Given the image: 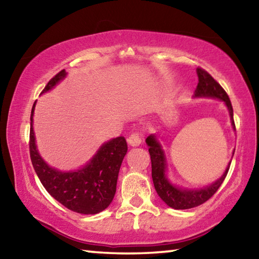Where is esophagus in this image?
I'll return each mask as SVG.
<instances>
[{
    "mask_svg": "<svg viewBox=\"0 0 259 259\" xmlns=\"http://www.w3.org/2000/svg\"><path fill=\"white\" fill-rule=\"evenodd\" d=\"M140 143H142V136L138 133H134L129 136L128 144L130 146H139Z\"/></svg>",
    "mask_w": 259,
    "mask_h": 259,
    "instance_id": "esophagus-1",
    "label": "esophagus"
}]
</instances>
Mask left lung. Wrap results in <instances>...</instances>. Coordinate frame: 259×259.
Here are the masks:
<instances>
[{
  "mask_svg": "<svg viewBox=\"0 0 259 259\" xmlns=\"http://www.w3.org/2000/svg\"><path fill=\"white\" fill-rule=\"evenodd\" d=\"M196 74L199 77L198 87L194 91L193 97L194 98H213L224 102L225 106L229 109L232 128L235 131V124L233 120V107H232L229 96L225 93L221 84L205 72L202 68H196ZM146 144L148 146V152L151 155L152 162V178L154 184L155 191L159 194L166 205L170 208L184 210L191 209L204 203L217 192V190L224 182L227 172H229L231 161L227 164L224 174L219 177L217 181L210 184V185L203 186L201 188H183L175 185L166 176V159L163 148L157 140L155 135H150L146 138ZM234 154V153H233Z\"/></svg>",
  "mask_w": 259,
  "mask_h": 259,
  "instance_id": "left-lung-1",
  "label": "left lung"
}]
</instances>
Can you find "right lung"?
Returning a JSON list of instances; mask_svg holds the SVG:
<instances>
[{
    "label": "right lung",
    "instance_id": "add662e5",
    "mask_svg": "<svg viewBox=\"0 0 259 259\" xmlns=\"http://www.w3.org/2000/svg\"><path fill=\"white\" fill-rule=\"evenodd\" d=\"M65 69L48 82L41 94L58 84L66 77ZM36 102L30 114L29 153L38 179L48 193L64 207L78 213L95 214L106 209L116 192L117 176L123 157L128 151L124 137H116L104 143L91 160L73 171H61L52 168L37 151L33 129V116Z\"/></svg>",
    "mask_w": 259,
    "mask_h": 259
}]
</instances>
